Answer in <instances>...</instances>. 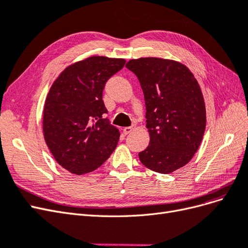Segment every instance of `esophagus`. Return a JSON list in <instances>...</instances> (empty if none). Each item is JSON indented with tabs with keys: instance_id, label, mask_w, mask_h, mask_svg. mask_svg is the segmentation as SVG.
<instances>
[{
	"instance_id": "34e87169",
	"label": "esophagus",
	"mask_w": 248,
	"mask_h": 248,
	"mask_svg": "<svg viewBox=\"0 0 248 248\" xmlns=\"http://www.w3.org/2000/svg\"><path fill=\"white\" fill-rule=\"evenodd\" d=\"M134 129H136V125H131V126H128V127H125V128L123 129V132L125 134H129L131 133Z\"/></svg>"
}]
</instances>
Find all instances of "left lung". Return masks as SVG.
<instances>
[{
	"label": "left lung",
	"instance_id": "8db88e82",
	"mask_svg": "<svg viewBox=\"0 0 248 248\" xmlns=\"http://www.w3.org/2000/svg\"><path fill=\"white\" fill-rule=\"evenodd\" d=\"M144 93L150 144L139 153L144 166L170 174L188 163L206 128L204 97L197 79L183 64L160 58L130 60Z\"/></svg>",
	"mask_w": 248,
	"mask_h": 248
}]
</instances>
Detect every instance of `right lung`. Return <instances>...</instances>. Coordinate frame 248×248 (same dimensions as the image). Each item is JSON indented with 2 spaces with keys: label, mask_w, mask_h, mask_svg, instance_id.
<instances>
[{
  "label": "right lung",
  "mask_w": 248,
  "mask_h": 248,
  "mask_svg": "<svg viewBox=\"0 0 248 248\" xmlns=\"http://www.w3.org/2000/svg\"><path fill=\"white\" fill-rule=\"evenodd\" d=\"M125 63L124 59L90 57L67 67L49 90L44 139L57 162L72 174L95 170L118 145L120 132L104 118L102 92Z\"/></svg>",
  "instance_id": "obj_1"
}]
</instances>
